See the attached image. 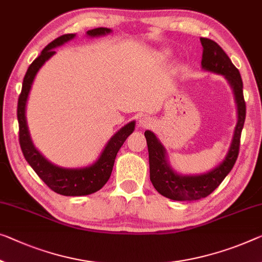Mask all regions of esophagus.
Here are the masks:
<instances>
[{"label":"esophagus","mask_w":262,"mask_h":262,"mask_svg":"<svg viewBox=\"0 0 262 262\" xmlns=\"http://www.w3.org/2000/svg\"><path fill=\"white\" fill-rule=\"evenodd\" d=\"M139 126L140 127H148L152 125V123H154V120H152L150 117H147V116H143V117L139 118Z\"/></svg>","instance_id":"34e87169"}]
</instances>
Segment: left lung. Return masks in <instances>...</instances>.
Here are the masks:
<instances>
[{
	"label": "left lung",
	"instance_id": "left-lung-1",
	"mask_svg": "<svg viewBox=\"0 0 262 262\" xmlns=\"http://www.w3.org/2000/svg\"><path fill=\"white\" fill-rule=\"evenodd\" d=\"M203 46L201 67L204 70L223 75L232 88L238 110V122L227 155L213 170L203 174H180L171 167L166 158V150L152 131H145L150 163V180L160 194L177 201H191L205 198L219 186L234 166L239 155L240 136L246 118V104L244 99L243 79L218 43L208 38H200Z\"/></svg>",
	"mask_w": 262,
	"mask_h": 262
}]
</instances>
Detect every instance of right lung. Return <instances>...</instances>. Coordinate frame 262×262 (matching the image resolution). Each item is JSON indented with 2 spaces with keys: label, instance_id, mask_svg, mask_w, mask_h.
Returning <instances> with one entry per match:
<instances>
[{
  "label": "right lung",
  "instance_id": "right-lung-1",
  "mask_svg": "<svg viewBox=\"0 0 262 262\" xmlns=\"http://www.w3.org/2000/svg\"><path fill=\"white\" fill-rule=\"evenodd\" d=\"M110 33H112V30L108 29V28H96V29L88 30L86 36H89V37H99V36H104ZM75 37L76 34L62 35L44 48L41 55L28 68L27 74L23 79L22 91L17 104L19 145H21L24 158H26L28 164L33 167V170L37 173L39 178L47 184L48 187H50L52 191L58 193V194L69 196L91 194V193L99 191L107 183L111 176L112 168H114L116 156H117L119 148L122 147L127 137L134 132L136 125L135 120H132L122 128H119L108 139V142L100 152L98 159L94 164L85 167L68 168L57 166V165L50 163L35 147L33 140H31L26 117L27 102L34 79L39 69L43 67V64L56 54V51L54 50L55 48L63 46L64 43L71 41Z\"/></svg>",
  "mask_w": 262,
  "mask_h": 262
}]
</instances>
